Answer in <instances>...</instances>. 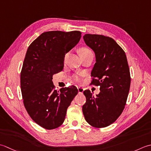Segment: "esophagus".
<instances>
[{
	"label": "esophagus",
	"instance_id": "obj_1",
	"mask_svg": "<svg viewBox=\"0 0 151 151\" xmlns=\"http://www.w3.org/2000/svg\"><path fill=\"white\" fill-rule=\"evenodd\" d=\"M78 90L79 93H81L82 94L83 93V91H84V88L81 87H78Z\"/></svg>",
	"mask_w": 151,
	"mask_h": 151
}]
</instances>
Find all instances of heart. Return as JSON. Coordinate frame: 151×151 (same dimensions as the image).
<instances>
[{"instance_id": "obj_1", "label": "heart", "mask_w": 151, "mask_h": 151, "mask_svg": "<svg viewBox=\"0 0 151 151\" xmlns=\"http://www.w3.org/2000/svg\"><path fill=\"white\" fill-rule=\"evenodd\" d=\"M91 50H89L88 48L87 47H83L81 50V54H85V53H91ZM68 53H66L65 55V59L68 57ZM81 74H78V75H74L72 76V80L75 83H81Z\"/></svg>"}]
</instances>
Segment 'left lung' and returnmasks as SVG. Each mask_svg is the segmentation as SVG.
Masks as SVG:
<instances>
[{
  "label": "left lung",
  "mask_w": 151,
  "mask_h": 151,
  "mask_svg": "<svg viewBox=\"0 0 151 151\" xmlns=\"http://www.w3.org/2000/svg\"><path fill=\"white\" fill-rule=\"evenodd\" d=\"M83 40L96 56L92 84L100 86V93L94 96L89 90L83 92V113L92 127L104 128L114 122L124 109L130 87V69L125 52L113 38L86 34Z\"/></svg>",
  "instance_id": "1"
}]
</instances>
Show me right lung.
<instances>
[{
  "label": "right lung",
  "instance_id": "obj_1",
  "mask_svg": "<svg viewBox=\"0 0 151 151\" xmlns=\"http://www.w3.org/2000/svg\"><path fill=\"white\" fill-rule=\"evenodd\" d=\"M81 32L48 31L29 45L21 72V90L24 107L36 124L47 130L64 122L68 107L78 93L75 86L57 91L52 81L64 67L66 53L78 44Z\"/></svg>",
  "mask_w": 151,
  "mask_h": 151
}]
</instances>
